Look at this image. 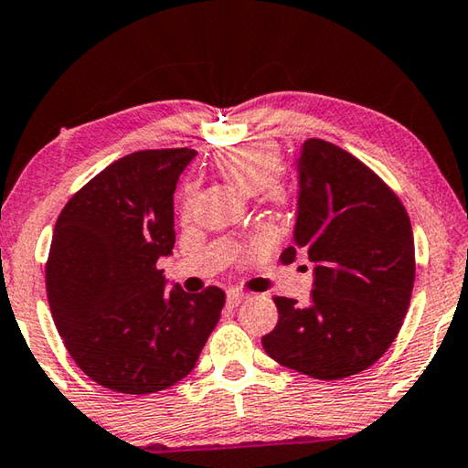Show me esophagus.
<instances>
[{
    "label": "esophagus",
    "mask_w": 468,
    "mask_h": 468,
    "mask_svg": "<svg viewBox=\"0 0 468 468\" xmlns=\"http://www.w3.org/2000/svg\"><path fill=\"white\" fill-rule=\"evenodd\" d=\"M247 298H249L247 293H242V292H229L228 293V304L232 306V308H236V306H240Z\"/></svg>",
    "instance_id": "obj_1"
}]
</instances>
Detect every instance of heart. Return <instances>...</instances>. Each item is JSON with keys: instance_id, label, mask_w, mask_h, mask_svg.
Wrapping results in <instances>:
<instances>
[{"instance_id": "obj_1", "label": "heart", "mask_w": 468, "mask_h": 468, "mask_svg": "<svg viewBox=\"0 0 468 468\" xmlns=\"http://www.w3.org/2000/svg\"><path fill=\"white\" fill-rule=\"evenodd\" d=\"M213 166L242 193H263L269 203L283 205L290 199V186L280 176L282 152L269 142H247L229 145L213 155ZM193 205V191H186L183 211Z\"/></svg>"}]
</instances>
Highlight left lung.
Returning <instances> with one entry per match:
<instances>
[{
	"label": "left lung",
	"instance_id": "left-lung-1",
	"mask_svg": "<svg viewBox=\"0 0 468 468\" xmlns=\"http://www.w3.org/2000/svg\"><path fill=\"white\" fill-rule=\"evenodd\" d=\"M292 263H314L308 306L275 296L280 313L263 347L277 364L318 380L359 374L387 354L403 326L415 282L413 229L395 191L356 155L306 139L300 160Z\"/></svg>",
	"mask_w": 468,
	"mask_h": 468
}]
</instances>
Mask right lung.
<instances>
[{
	"instance_id": "add662e5",
	"label": "right lung",
	"mask_w": 468,
	"mask_h": 468,
	"mask_svg": "<svg viewBox=\"0 0 468 468\" xmlns=\"http://www.w3.org/2000/svg\"><path fill=\"white\" fill-rule=\"evenodd\" d=\"M197 155L142 150L106 166L65 203L45 267L57 331L80 370L122 395H150L193 370L226 293L166 292L175 188Z\"/></svg>"
}]
</instances>
